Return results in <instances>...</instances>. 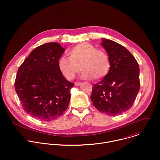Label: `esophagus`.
I'll return each mask as SVG.
<instances>
[{"label":"esophagus","instance_id":"1","mask_svg":"<svg viewBox=\"0 0 160 160\" xmlns=\"http://www.w3.org/2000/svg\"><path fill=\"white\" fill-rule=\"evenodd\" d=\"M82 84V82H75V86H80V85H81Z\"/></svg>","mask_w":160,"mask_h":160}]
</instances>
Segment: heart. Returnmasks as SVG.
<instances>
[{"instance_id": "heart-1", "label": "heart", "mask_w": 160, "mask_h": 160, "mask_svg": "<svg viewBox=\"0 0 160 160\" xmlns=\"http://www.w3.org/2000/svg\"><path fill=\"white\" fill-rule=\"evenodd\" d=\"M68 58L59 59L58 66L61 72L68 80H73L76 75L83 71L82 77L99 80L105 77L110 70V60L108 54L96 49L87 42L79 43L68 52Z\"/></svg>"}]
</instances>
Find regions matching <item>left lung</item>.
<instances>
[{"label":"left lung","instance_id":"obj_1","mask_svg":"<svg viewBox=\"0 0 160 160\" xmlns=\"http://www.w3.org/2000/svg\"><path fill=\"white\" fill-rule=\"evenodd\" d=\"M101 45L110 60L108 74L94 85L90 96L94 107L109 116L128 111L140 88L139 66L133 56L123 45L102 38Z\"/></svg>","mask_w":160,"mask_h":160}]
</instances>
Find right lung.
Segmentation results:
<instances>
[{
	"mask_svg": "<svg viewBox=\"0 0 160 160\" xmlns=\"http://www.w3.org/2000/svg\"><path fill=\"white\" fill-rule=\"evenodd\" d=\"M58 42L33 49L19 68L14 87L24 111L42 121L62 115L70 103L74 83L61 72L59 59L64 52Z\"/></svg>",
	"mask_w": 160,
	"mask_h": 160,
	"instance_id": "1",
	"label": "right lung"
}]
</instances>
